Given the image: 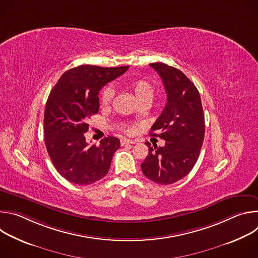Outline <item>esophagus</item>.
<instances>
[{
  "mask_svg": "<svg viewBox=\"0 0 258 258\" xmlns=\"http://www.w3.org/2000/svg\"><path fill=\"white\" fill-rule=\"evenodd\" d=\"M137 141L135 140H128V139H121L120 140V145L121 146H125V145H130V144H136Z\"/></svg>",
  "mask_w": 258,
  "mask_h": 258,
  "instance_id": "obj_1",
  "label": "esophagus"
}]
</instances>
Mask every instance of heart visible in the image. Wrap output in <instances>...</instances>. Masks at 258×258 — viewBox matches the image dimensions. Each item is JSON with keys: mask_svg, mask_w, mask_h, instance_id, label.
<instances>
[{"mask_svg": "<svg viewBox=\"0 0 258 258\" xmlns=\"http://www.w3.org/2000/svg\"><path fill=\"white\" fill-rule=\"evenodd\" d=\"M128 88L131 89V91L133 92V94L135 95V97L140 103H144V102L150 103L151 100L153 99L154 89L152 85L149 82H147L146 80H136L128 85ZM113 95H114V92L111 87H105L100 94V103L103 106L109 105L110 102L112 101ZM119 127L121 131L127 134H131L134 131L133 127L127 124H121Z\"/></svg>", "mask_w": 258, "mask_h": 258, "instance_id": "heart-1", "label": "heart"}]
</instances>
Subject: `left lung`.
<instances>
[{"label": "left lung", "mask_w": 258, "mask_h": 258, "mask_svg": "<svg viewBox=\"0 0 258 258\" xmlns=\"http://www.w3.org/2000/svg\"><path fill=\"white\" fill-rule=\"evenodd\" d=\"M150 66L158 72L167 96L150 135L163 139L165 145L152 147L146 142L149 153L141 168L152 181L169 185L185 177L199 157L205 134L203 108L197 88L180 70L160 62Z\"/></svg>", "instance_id": "1"}]
</instances>
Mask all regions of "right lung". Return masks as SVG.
Here are the masks:
<instances>
[{"label":"right lung","instance_id":"obj_1","mask_svg":"<svg viewBox=\"0 0 258 258\" xmlns=\"http://www.w3.org/2000/svg\"><path fill=\"white\" fill-rule=\"evenodd\" d=\"M127 69L81 65L64 72L51 91L44 117L45 143L55 168L70 182L86 186L104 177L120 148L115 137L90 146L84 134L89 118L99 111V91Z\"/></svg>","mask_w":258,"mask_h":258}]
</instances>
